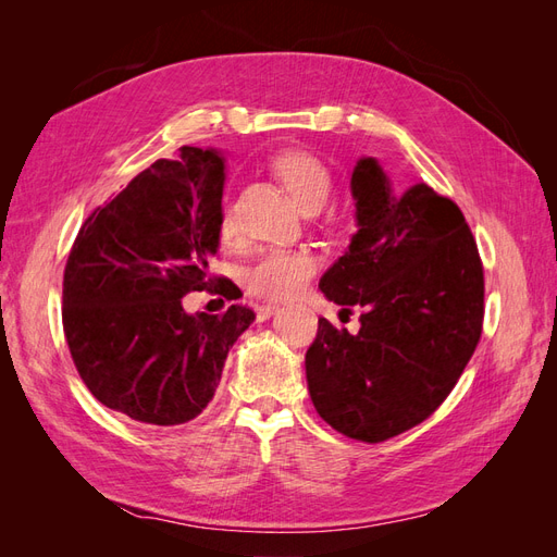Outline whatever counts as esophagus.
<instances>
[{"label":"esophagus","instance_id":"1","mask_svg":"<svg viewBox=\"0 0 557 557\" xmlns=\"http://www.w3.org/2000/svg\"><path fill=\"white\" fill-rule=\"evenodd\" d=\"M278 311H281V307H278V305H262V307H258V320L272 318V315H276Z\"/></svg>","mask_w":557,"mask_h":557}]
</instances>
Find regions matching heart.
<instances>
[{"label":"heart","mask_w":557,"mask_h":557,"mask_svg":"<svg viewBox=\"0 0 557 557\" xmlns=\"http://www.w3.org/2000/svg\"><path fill=\"white\" fill-rule=\"evenodd\" d=\"M272 172L281 181V185L295 199V205L305 211H313L323 207V201L330 195L332 178L327 166L311 153L301 150H288L281 153L272 162ZM218 232L223 239H230L234 234L232 211L227 205L221 209V221H218ZM318 262L307 250H290V248H274L252 264L246 276V290L256 297L267 299H290L297 297L307 288V283L315 274Z\"/></svg>","instance_id":"b5f03b06"}]
</instances>
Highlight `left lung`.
Returning <instances> with one entry per match:
<instances>
[{
    "label": "left lung",
    "mask_w": 557,
    "mask_h": 557,
    "mask_svg": "<svg viewBox=\"0 0 557 557\" xmlns=\"http://www.w3.org/2000/svg\"><path fill=\"white\" fill-rule=\"evenodd\" d=\"M350 193L358 232L318 288L362 309L360 332L320 318L305 364L320 418L379 444L440 409L474 356L483 264L458 205L430 185L399 190L376 158H360Z\"/></svg>",
    "instance_id": "1"
}]
</instances>
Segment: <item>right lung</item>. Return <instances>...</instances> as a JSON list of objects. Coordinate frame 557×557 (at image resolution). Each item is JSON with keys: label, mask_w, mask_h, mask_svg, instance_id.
Wrapping results in <instances>:
<instances>
[{"label": "right lung", "mask_w": 557, "mask_h": 557, "mask_svg": "<svg viewBox=\"0 0 557 557\" xmlns=\"http://www.w3.org/2000/svg\"><path fill=\"white\" fill-rule=\"evenodd\" d=\"M225 158L181 146L134 176L83 223L64 267L62 325L72 360L104 407L146 425L197 418L221 383L227 352L256 320L188 313L183 297L213 283Z\"/></svg>", "instance_id": "1"}]
</instances>
